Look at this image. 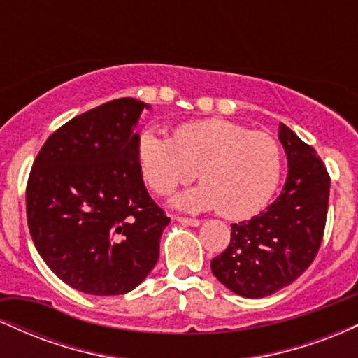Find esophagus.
I'll return each mask as SVG.
<instances>
[{"mask_svg": "<svg viewBox=\"0 0 358 358\" xmlns=\"http://www.w3.org/2000/svg\"><path fill=\"white\" fill-rule=\"evenodd\" d=\"M175 220L180 222V224H183V225H190V227H199L200 225L199 219H188V217H175Z\"/></svg>", "mask_w": 358, "mask_h": 358, "instance_id": "34e87169", "label": "esophagus"}]
</instances>
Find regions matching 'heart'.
<instances>
[{
  "instance_id": "obj_1",
  "label": "heart",
  "mask_w": 358,
  "mask_h": 358,
  "mask_svg": "<svg viewBox=\"0 0 358 358\" xmlns=\"http://www.w3.org/2000/svg\"><path fill=\"white\" fill-rule=\"evenodd\" d=\"M136 153L143 178L155 193L168 195L199 175L202 185L176 195L175 207L217 208L232 220L262 210L282 173L276 139L225 119L183 122L173 138L148 127L139 134Z\"/></svg>"
}]
</instances>
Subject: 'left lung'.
Masks as SVG:
<instances>
[{"instance_id":"1","label":"left lung","mask_w":358,"mask_h":358,"mask_svg":"<svg viewBox=\"0 0 358 358\" xmlns=\"http://www.w3.org/2000/svg\"><path fill=\"white\" fill-rule=\"evenodd\" d=\"M278 136L287 158L285 187L264 212L231 225V244L210 262L213 276L244 298H264L291 285L313 262L323 239L327 168L282 122Z\"/></svg>"}]
</instances>
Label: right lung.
<instances>
[{"label":"right lung","mask_w":358,"mask_h":358,"mask_svg":"<svg viewBox=\"0 0 358 358\" xmlns=\"http://www.w3.org/2000/svg\"><path fill=\"white\" fill-rule=\"evenodd\" d=\"M145 102L122 97L57 129L27 185L31 239L47 266L73 289L114 296L145 281L170 219L153 202L138 162Z\"/></svg>","instance_id":"right-lung-1"}]
</instances>
